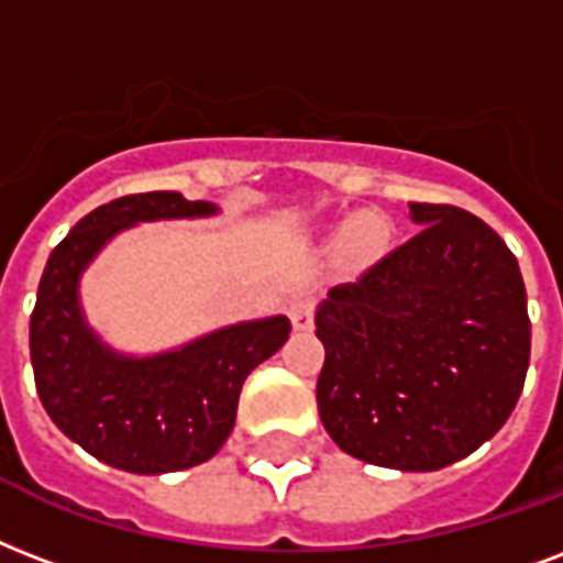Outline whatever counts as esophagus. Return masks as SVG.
Returning <instances> with one entry per match:
<instances>
[{
	"instance_id": "obj_1",
	"label": "esophagus",
	"mask_w": 563,
	"mask_h": 563,
	"mask_svg": "<svg viewBox=\"0 0 563 563\" xmlns=\"http://www.w3.org/2000/svg\"><path fill=\"white\" fill-rule=\"evenodd\" d=\"M289 319L295 330H310L316 319V300L312 298H295L289 303Z\"/></svg>"
}]
</instances>
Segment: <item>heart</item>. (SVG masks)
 Masks as SVG:
<instances>
[{"instance_id":"heart-1","label":"heart","mask_w":563,"mask_h":563,"mask_svg":"<svg viewBox=\"0 0 563 563\" xmlns=\"http://www.w3.org/2000/svg\"><path fill=\"white\" fill-rule=\"evenodd\" d=\"M384 239V227L377 221L375 214H357L351 218L345 227V247L357 253H372L377 251V244Z\"/></svg>"}]
</instances>
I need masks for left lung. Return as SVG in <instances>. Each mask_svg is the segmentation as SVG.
Here are the masks:
<instances>
[{
    "mask_svg": "<svg viewBox=\"0 0 563 563\" xmlns=\"http://www.w3.org/2000/svg\"><path fill=\"white\" fill-rule=\"evenodd\" d=\"M410 242L339 283L316 312V398L333 443L401 472L487 443L526 384L531 321L517 256L449 203H410Z\"/></svg>",
    "mask_w": 563,
    "mask_h": 563,
    "instance_id": "left-lung-1",
    "label": "left lung"
}]
</instances>
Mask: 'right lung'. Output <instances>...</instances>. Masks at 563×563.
Listing matches in <instances>:
<instances>
[{
  "label": "right lung",
  "mask_w": 563,
  "mask_h": 563,
  "mask_svg": "<svg viewBox=\"0 0 563 563\" xmlns=\"http://www.w3.org/2000/svg\"><path fill=\"white\" fill-rule=\"evenodd\" d=\"M214 212L177 191L118 197L85 214L43 268L29 324L37 396L73 443L114 470L162 475L209 461L233 431L244 377L289 339V319L274 316L126 357L85 324L79 277L111 235L139 221Z\"/></svg>",
  "instance_id": "1"
}]
</instances>
